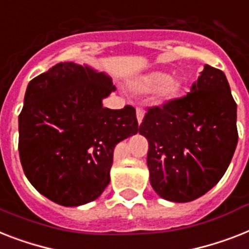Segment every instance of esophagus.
<instances>
[{
	"instance_id": "esophagus-1",
	"label": "esophagus",
	"mask_w": 249,
	"mask_h": 249,
	"mask_svg": "<svg viewBox=\"0 0 249 249\" xmlns=\"http://www.w3.org/2000/svg\"><path fill=\"white\" fill-rule=\"evenodd\" d=\"M143 118H144V111L142 108H137V120H138V124L141 125Z\"/></svg>"
}]
</instances>
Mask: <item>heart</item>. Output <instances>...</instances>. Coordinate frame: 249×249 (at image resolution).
<instances>
[{
	"label": "heart",
	"instance_id": "1",
	"mask_svg": "<svg viewBox=\"0 0 249 249\" xmlns=\"http://www.w3.org/2000/svg\"><path fill=\"white\" fill-rule=\"evenodd\" d=\"M167 80H169V76L166 74L161 71H152L135 78L130 83V88L135 93H148L160 88L157 96L160 100H163L173 92V86L169 82L166 83Z\"/></svg>",
	"mask_w": 249,
	"mask_h": 249
}]
</instances>
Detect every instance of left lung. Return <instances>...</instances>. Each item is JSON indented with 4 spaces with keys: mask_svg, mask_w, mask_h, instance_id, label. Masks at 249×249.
Returning a JSON list of instances; mask_svg holds the SVG:
<instances>
[{
    "mask_svg": "<svg viewBox=\"0 0 249 249\" xmlns=\"http://www.w3.org/2000/svg\"><path fill=\"white\" fill-rule=\"evenodd\" d=\"M149 181L171 202H191L225 174L238 143L236 104L225 74L205 65L184 97L152 107L139 126Z\"/></svg>",
    "mask_w": 249,
    "mask_h": 249,
    "instance_id": "obj_1",
    "label": "left lung"
}]
</instances>
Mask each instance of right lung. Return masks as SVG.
<instances>
[{
    "label": "right lung",
    "mask_w": 249,
    "mask_h": 249,
    "mask_svg": "<svg viewBox=\"0 0 249 249\" xmlns=\"http://www.w3.org/2000/svg\"><path fill=\"white\" fill-rule=\"evenodd\" d=\"M114 90L110 76L75 62H60L26 87L20 161L30 184L54 203L75 207L100 197L115 145L138 133L134 107L102 105Z\"/></svg>",
    "instance_id": "add662e5"
}]
</instances>
